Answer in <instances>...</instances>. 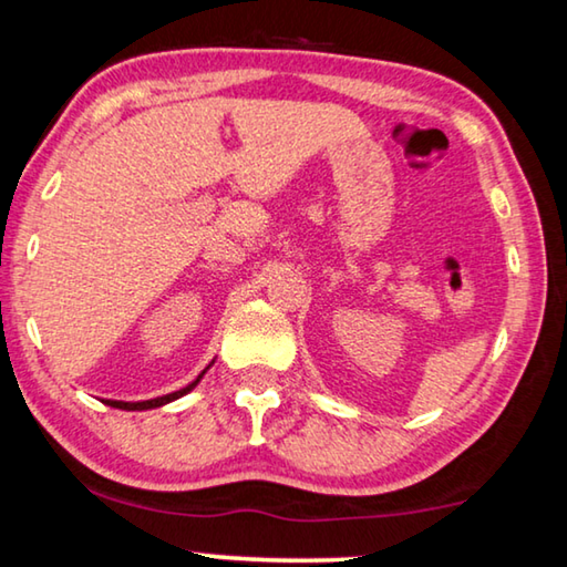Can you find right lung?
Segmentation results:
<instances>
[{"mask_svg":"<svg viewBox=\"0 0 567 567\" xmlns=\"http://www.w3.org/2000/svg\"><path fill=\"white\" fill-rule=\"evenodd\" d=\"M214 363V361H212ZM209 363V365H212ZM209 365L204 368V371L196 375V379L188 383V385H184V389H178V391H174V393H166V396H156V399H148V401H111V399H105L103 403H107V406H113V409H123V411H148V409H158V406H166V403H171V401H176V399H182V396H186L188 391L192 389H196V383H199L202 379H204V373L209 371Z\"/></svg>","mask_w":567,"mask_h":567,"instance_id":"right-lung-1","label":"right lung"}]
</instances>
